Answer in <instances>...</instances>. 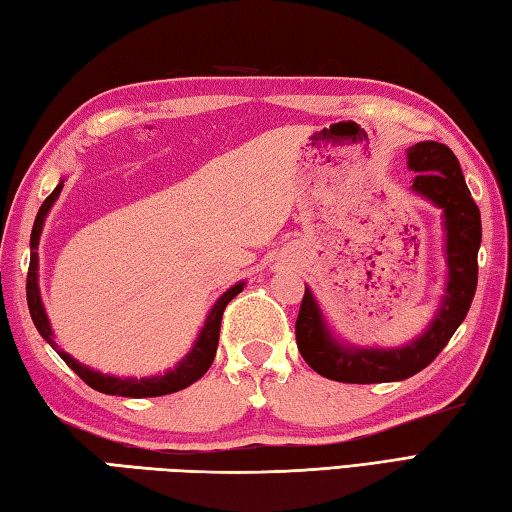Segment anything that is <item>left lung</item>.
I'll use <instances>...</instances> for the list:
<instances>
[{"label": "left lung", "instance_id": "8db88e82", "mask_svg": "<svg viewBox=\"0 0 512 512\" xmlns=\"http://www.w3.org/2000/svg\"><path fill=\"white\" fill-rule=\"evenodd\" d=\"M408 167L417 173L412 191L443 211L448 281L441 307L428 330L406 347H354L334 339L310 287H305L296 318V345L305 363L325 379L385 383L403 381L421 372L448 345L475 298L481 216L466 187L457 156L441 142H417L408 149Z\"/></svg>", "mask_w": 512, "mask_h": 512}]
</instances>
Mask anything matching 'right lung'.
Here are the masks:
<instances>
[{"label": "right lung", "mask_w": 512, "mask_h": 512, "mask_svg": "<svg viewBox=\"0 0 512 512\" xmlns=\"http://www.w3.org/2000/svg\"><path fill=\"white\" fill-rule=\"evenodd\" d=\"M62 187H64V182H60V185L53 189V194L42 202V207L35 216V225H33V234H31V265H28V276H26V301H28V312H31V318H33L35 327H37V332L42 334V339L48 345H51L53 350H57V354L62 356V361L69 365V368L77 376H80V379L86 385H91L93 390L104 392V394H118V397H136V399L162 397V394L185 390L187 385L196 383L200 376L211 368V363H214L218 336H220V321H223L225 307H227L231 298L243 292L245 283H238L234 287H229L227 292L218 298L216 305L211 307V312L207 316L205 325H202V330L198 334L194 347H191V352L176 365V368L165 372L162 376H144V379H120V376L102 374V372H95L91 368H86V365L77 363L71 354H66V352L60 350V347H57V343L53 339L51 323H48V316H46L44 305H42L40 285H37V245H40V234H42L46 214L51 211L57 196H60Z\"/></svg>", "instance_id": "obj_1"}]
</instances>
